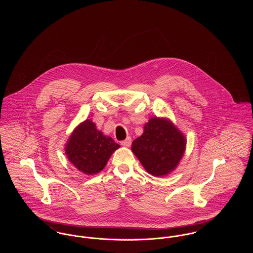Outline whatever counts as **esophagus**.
<instances>
[{
  "mask_svg": "<svg viewBox=\"0 0 253 253\" xmlns=\"http://www.w3.org/2000/svg\"><path fill=\"white\" fill-rule=\"evenodd\" d=\"M121 144L123 145V146H125V147H129L130 144H131V138H130V137H127L126 140L122 141Z\"/></svg>",
  "mask_w": 253,
  "mask_h": 253,
  "instance_id": "34e87169",
  "label": "esophagus"
}]
</instances>
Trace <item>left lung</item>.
<instances>
[{"mask_svg":"<svg viewBox=\"0 0 253 253\" xmlns=\"http://www.w3.org/2000/svg\"><path fill=\"white\" fill-rule=\"evenodd\" d=\"M186 148L180 130L166 118L154 117L145 124L144 132L131 144V150L146 171L154 176H166L173 171Z\"/></svg>","mask_w":253,"mask_h":253,"instance_id":"obj_1","label":"left lung"}]
</instances>
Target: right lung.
I'll list each match as a JSON object with an SVG mask.
<instances>
[{"label": "right lung", "mask_w": 253, "mask_h": 253, "mask_svg": "<svg viewBox=\"0 0 253 253\" xmlns=\"http://www.w3.org/2000/svg\"><path fill=\"white\" fill-rule=\"evenodd\" d=\"M120 148L112 137L105 136L90 120L81 123L71 133L65 154L73 166L84 174L101 171L111 155Z\"/></svg>", "instance_id": "right-lung-1"}]
</instances>
